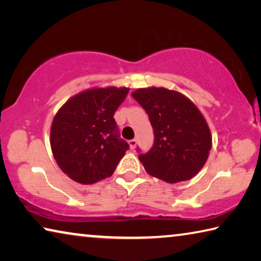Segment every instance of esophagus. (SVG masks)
<instances>
[{"mask_svg": "<svg viewBox=\"0 0 261 261\" xmlns=\"http://www.w3.org/2000/svg\"><path fill=\"white\" fill-rule=\"evenodd\" d=\"M129 145H130V148L131 149H135L137 146V139H131L129 140Z\"/></svg>", "mask_w": 261, "mask_h": 261, "instance_id": "obj_1", "label": "esophagus"}]
</instances>
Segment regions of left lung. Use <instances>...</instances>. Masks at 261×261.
<instances>
[{
  "label": "left lung",
  "instance_id": "left-lung-1",
  "mask_svg": "<svg viewBox=\"0 0 261 261\" xmlns=\"http://www.w3.org/2000/svg\"><path fill=\"white\" fill-rule=\"evenodd\" d=\"M131 95L148 114L154 145L138 156L147 173L167 183L191 179L199 173L212 148L204 115L188 96L165 87H145Z\"/></svg>",
  "mask_w": 261,
  "mask_h": 261
}]
</instances>
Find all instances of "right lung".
I'll return each mask as SVG.
<instances>
[{
	"label": "right lung",
	"mask_w": 261,
	"mask_h": 261,
	"mask_svg": "<svg viewBox=\"0 0 261 261\" xmlns=\"http://www.w3.org/2000/svg\"><path fill=\"white\" fill-rule=\"evenodd\" d=\"M129 87H93L57 110L50 126L53 156L74 182L94 184L110 177L129 144L120 138L114 114Z\"/></svg>",
	"instance_id": "add662e5"
}]
</instances>
